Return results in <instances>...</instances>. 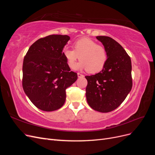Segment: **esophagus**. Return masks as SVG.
Here are the masks:
<instances>
[{"instance_id": "34e87169", "label": "esophagus", "mask_w": 155, "mask_h": 155, "mask_svg": "<svg viewBox=\"0 0 155 155\" xmlns=\"http://www.w3.org/2000/svg\"><path fill=\"white\" fill-rule=\"evenodd\" d=\"M78 78H83L84 77L83 75L80 73H78Z\"/></svg>"}]
</instances>
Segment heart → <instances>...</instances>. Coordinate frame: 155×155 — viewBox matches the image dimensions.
<instances>
[{"mask_svg":"<svg viewBox=\"0 0 155 155\" xmlns=\"http://www.w3.org/2000/svg\"><path fill=\"white\" fill-rule=\"evenodd\" d=\"M73 49L64 48L63 55L67 60L70 68L74 69L77 61L76 68L85 69L90 74L100 72L104 68L107 60V50L104 46L98 45L96 41L87 37H83L73 43Z\"/></svg>","mask_w":155,"mask_h":155,"instance_id":"1","label":"heart"}]
</instances>
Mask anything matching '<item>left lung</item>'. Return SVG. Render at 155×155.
Masks as SVG:
<instances>
[{
    "label": "left lung",
    "mask_w": 155,
    "mask_h": 155,
    "mask_svg": "<svg viewBox=\"0 0 155 155\" xmlns=\"http://www.w3.org/2000/svg\"><path fill=\"white\" fill-rule=\"evenodd\" d=\"M96 38L106 48L107 60L100 72L85 76L86 97L92 109L109 112L122 104L132 88L131 60L122 46L111 37Z\"/></svg>",
    "instance_id": "8db88e82"
}]
</instances>
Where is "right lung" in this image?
Listing matches in <instances>:
<instances>
[{"instance_id": "right-lung-1", "label": "right lung", "mask_w": 155, "mask_h": 155, "mask_svg": "<svg viewBox=\"0 0 155 155\" xmlns=\"http://www.w3.org/2000/svg\"><path fill=\"white\" fill-rule=\"evenodd\" d=\"M70 37L50 35L36 41L28 50L22 65V88L37 108L54 111L66 100V89L77 80L63 55Z\"/></svg>"}]
</instances>
